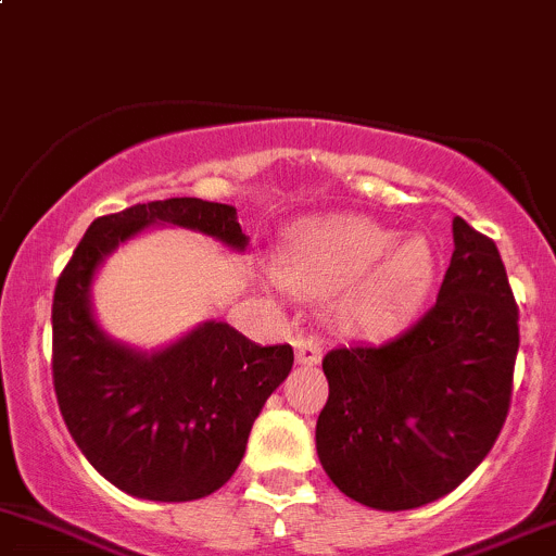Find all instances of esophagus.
Returning a JSON list of instances; mask_svg holds the SVG:
<instances>
[{
  "mask_svg": "<svg viewBox=\"0 0 556 556\" xmlns=\"http://www.w3.org/2000/svg\"><path fill=\"white\" fill-rule=\"evenodd\" d=\"M294 348H296V362L300 364H318L320 362V342L316 340V337L300 334L294 340Z\"/></svg>",
  "mask_w": 556,
  "mask_h": 556,
  "instance_id": "34e87169",
  "label": "esophagus"
}]
</instances>
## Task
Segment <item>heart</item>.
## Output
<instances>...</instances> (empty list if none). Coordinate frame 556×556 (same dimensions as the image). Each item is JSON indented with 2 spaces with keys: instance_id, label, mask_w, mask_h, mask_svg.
<instances>
[{
  "instance_id": "1",
  "label": "heart",
  "mask_w": 556,
  "mask_h": 556,
  "mask_svg": "<svg viewBox=\"0 0 556 556\" xmlns=\"http://www.w3.org/2000/svg\"><path fill=\"white\" fill-rule=\"evenodd\" d=\"M278 276L302 296L340 289L334 320L351 334H382L426 294L433 249L422 236L399 238L369 216H326L296 227L278 256Z\"/></svg>"
}]
</instances>
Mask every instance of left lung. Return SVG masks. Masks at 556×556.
Returning a JSON list of instances; mask_svg holds the SVG:
<instances>
[{
  "instance_id": "1",
  "label": "left lung",
  "mask_w": 556,
  "mask_h": 556,
  "mask_svg": "<svg viewBox=\"0 0 556 556\" xmlns=\"http://www.w3.org/2000/svg\"><path fill=\"white\" fill-rule=\"evenodd\" d=\"M439 296L380 345L324 356L316 447L337 490L377 511L447 495L488 457L508 406L519 307L495 240L455 216Z\"/></svg>"
}]
</instances>
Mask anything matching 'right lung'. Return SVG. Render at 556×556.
<instances>
[{
	"mask_svg": "<svg viewBox=\"0 0 556 556\" xmlns=\"http://www.w3.org/2000/svg\"><path fill=\"white\" fill-rule=\"evenodd\" d=\"M154 222L245 249L236 208L225 203L168 198L99 216L55 283L53 386L68 433L101 477L144 501L181 503L236 473L294 351L254 345L216 320L152 356L109 340L90 316V280L106 254Z\"/></svg>",
	"mask_w": 556,
	"mask_h": 556,
	"instance_id": "1",
	"label": "right lung"
}]
</instances>
